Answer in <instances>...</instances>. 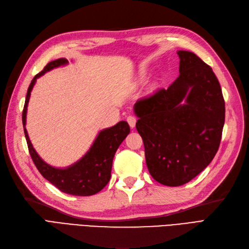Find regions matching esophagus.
Segmentation results:
<instances>
[{"instance_id": "34e87169", "label": "esophagus", "mask_w": 249, "mask_h": 249, "mask_svg": "<svg viewBox=\"0 0 249 249\" xmlns=\"http://www.w3.org/2000/svg\"><path fill=\"white\" fill-rule=\"evenodd\" d=\"M126 122H127V124H129V125L132 127V129H133V127L135 126V124H136V118H135L134 116H127L126 117Z\"/></svg>"}]
</instances>
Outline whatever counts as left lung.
Wrapping results in <instances>:
<instances>
[{
  "instance_id": "left-lung-1",
  "label": "left lung",
  "mask_w": 249,
  "mask_h": 249,
  "mask_svg": "<svg viewBox=\"0 0 249 249\" xmlns=\"http://www.w3.org/2000/svg\"><path fill=\"white\" fill-rule=\"evenodd\" d=\"M178 55V77L167 89L138 100L134 109L148 171L171 187L190 182L214 159L225 118L222 90L211 66L192 52Z\"/></svg>"
}]
</instances>
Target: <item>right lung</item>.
I'll list each match as a JSON object with an SVG mask.
<instances>
[{
    "instance_id": "add662e5",
    "label": "right lung",
    "mask_w": 249,
    "mask_h": 249,
    "mask_svg": "<svg viewBox=\"0 0 249 249\" xmlns=\"http://www.w3.org/2000/svg\"><path fill=\"white\" fill-rule=\"evenodd\" d=\"M65 63H67V60L63 58L51 61L33 78L28 88L25 106L22 110V124H24L30 156L41 176L64 193L77 195V196H89L100 192L108 184L111 178L113 158L118 146L130 133V126L125 122H119L114 126L102 131L89 152L79 162L69 168L58 169L44 163L36 154L25 127L27 106L36 79L42 76L46 71Z\"/></svg>"
}]
</instances>
